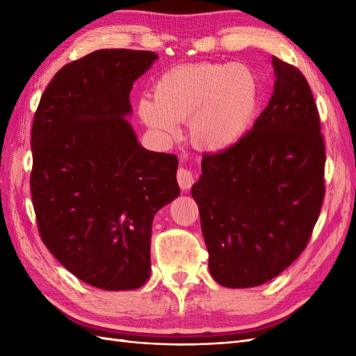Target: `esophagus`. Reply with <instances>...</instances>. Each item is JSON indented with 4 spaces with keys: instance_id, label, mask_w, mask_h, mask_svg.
Listing matches in <instances>:
<instances>
[{
    "instance_id": "1",
    "label": "esophagus",
    "mask_w": 356,
    "mask_h": 356,
    "mask_svg": "<svg viewBox=\"0 0 356 356\" xmlns=\"http://www.w3.org/2000/svg\"><path fill=\"white\" fill-rule=\"evenodd\" d=\"M194 180H195V176H194V172L191 170L179 168V171H177V184L184 191L190 190V188L194 184Z\"/></svg>"
}]
</instances>
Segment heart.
Segmentation results:
<instances>
[{
  "label": "heart",
  "mask_w": 356,
  "mask_h": 356,
  "mask_svg": "<svg viewBox=\"0 0 356 356\" xmlns=\"http://www.w3.org/2000/svg\"><path fill=\"white\" fill-rule=\"evenodd\" d=\"M257 79L243 64L195 63L166 70L142 97L138 113L161 140L179 136V122L190 119L195 147L220 153L248 131L257 108Z\"/></svg>",
  "instance_id": "heart-1"
}]
</instances>
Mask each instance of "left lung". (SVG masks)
Instances as JSON below:
<instances>
[{
  "label": "left lung",
  "instance_id": "obj_1",
  "mask_svg": "<svg viewBox=\"0 0 356 356\" xmlns=\"http://www.w3.org/2000/svg\"><path fill=\"white\" fill-rule=\"evenodd\" d=\"M268 107L236 145L205 154L191 188L209 272L225 287L269 282L305 251L324 199L326 149L306 78L272 56Z\"/></svg>",
  "mask_w": 356,
  "mask_h": 356
}]
</instances>
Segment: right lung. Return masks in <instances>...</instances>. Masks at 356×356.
Returning <instances> with one entry per match:
<instances>
[{"label": "right lung", "mask_w": 356, "mask_h": 356, "mask_svg": "<svg viewBox=\"0 0 356 356\" xmlns=\"http://www.w3.org/2000/svg\"><path fill=\"white\" fill-rule=\"evenodd\" d=\"M157 58L90 53L53 76L35 113L30 190L41 238L65 269L104 291L148 282L153 218L180 193L177 157L143 148L125 119L133 82Z\"/></svg>", "instance_id": "1"}]
</instances>
